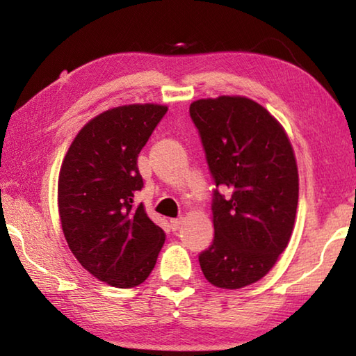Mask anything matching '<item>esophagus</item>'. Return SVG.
Segmentation results:
<instances>
[{
    "mask_svg": "<svg viewBox=\"0 0 356 356\" xmlns=\"http://www.w3.org/2000/svg\"><path fill=\"white\" fill-rule=\"evenodd\" d=\"M170 222H171L172 231H179L180 226H182V218H172Z\"/></svg>",
    "mask_w": 356,
    "mask_h": 356,
    "instance_id": "esophagus-1",
    "label": "esophagus"
}]
</instances>
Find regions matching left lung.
<instances>
[{"mask_svg":"<svg viewBox=\"0 0 356 356\" xmlns=\"http://www.w3.org/2000/svg\"><path fill=\"white\" fill-rule=\"evenodd\" d=\"M215 188V237L200 254L209 282L240 289L264 278L291 240L298 170L284 129L264 106L238 95L190 105ZM220 184L232 190L226 198Z\"/></svg>","mask_w":356,"mask_h":356,"instance_id":"left-lung-1","label":"left lung"}]
</instances>
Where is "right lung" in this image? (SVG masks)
Here are the masks:
<instances>
[{"label":"right lung","mask_w":356,"mask_h":356,"mask_svg":"<svg viewBox=\"0 0 356 356\" xmlns=\"http://www.w3.org/2000/svg\"><path fill=\"white\" fill-rule=\"evenodd\" d=\"M166 111L154 104L104 111L78 131L59 171V218L69 248L114 287L146 281L165 243L163 229L134 201L144 186L138 155Z\"/></svg>","instance_id":"right-lung-1"}]
</instances>
